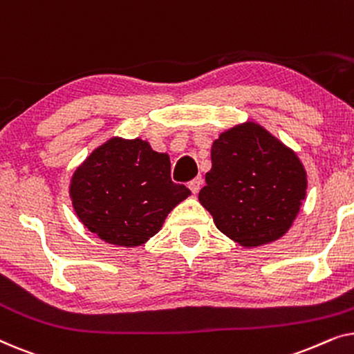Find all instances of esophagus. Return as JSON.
Returning a JSON list of instances; mask_svg holds the SVG:
<instances>
[{
	"label": "esophagus",
	"instance_id": "esophagus-1",
	"mask_svg": "<svg viewBox=\"0 0 354 354\" xmlns=\"http://www.w3.org/2000/svg\"><path fill=\"white\" fill-rule=\"evenodd\" d=\"M201 183H203V180H201V177H196L195 180H192L190 183H188V188H190L192 190V193L193 195H196L198 192H200V188H201Z\"/></svg>",
	"mask_w": 354,
	"mask_h": 354
}]
</instances>
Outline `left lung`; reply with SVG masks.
<instances>
[{
  "label": "left lung",
  "mask_w": 354,
  "mask_h": 354,
  "mask_svg": "<svg viewBox=\"0 0 354 354\" xmlns=\"http://www.w3.org/2000/svg\"><path fill=\"white\" fill-rule=\"evenodd\" d=\"M211 161L198 200L222 234L246 248L287 234L308 188L293 149L259 124L245 122L214 140Z\"/></svg>",
  "instance_id": "1"
}]
</instances>
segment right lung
<instances>
[{
  "label": "right lung",
  "mask_w": 354,
  "mask_h": 354,
  "mask_svg": "<svg viewBox=\"0 0 354 354\" xmlns=\"http://www.w3.org/2000/svg\"><path fill=\"white\" fill-rule=\"evenodd\" d=\"M69 193L86 229L106 243L133 248L161 230L190 190L171 180L166 153L145 140L114 137L77 167Z\"/></svg>",
  "instance_id": "add662e5"
}]
</instances>
